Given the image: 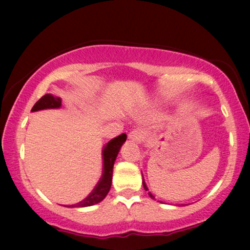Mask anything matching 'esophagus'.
I'll use <instances>...</instances> for the list:
<instances>
[{
    "label": "esophagus",
    "instance_id": "34e87169",
    "mask_svg": "<svg viewBox=\"0 0 250 250\" xmlns=\"http://www.w3.org/2000/svg\"><path fill=\"white\" fill-rule=\"evenodd\" d=\"M128 138L133 140V141H135V142H142L146 138V134H145V132L142 131V129L135 128V129H133V131L129 132Z\"/></svg>",
    "mask_w": 250,
    "mask_h": 250
}]
</instances>
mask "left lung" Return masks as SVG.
Returning <instances> with one entry per match:
<instances>
[{
  "label": "left lung",
  "instance_id": "left-lung-1",
  "mask_svg": "<svg viewBox=\"0 0 250 250\" xmlns=\"http://www.w3.org/2000/svg\"><path fill=\"white\" fill-rule=\"evenodd\" d=\"M143 187H145V189H146V191H148V188H146V183H145V181H143ZM148 193H149V196L152 198V199H155V197H153L151 193H150V192H148Z\"/></svg>",
  "mask_w": 250,
  "mask_h": 250
}]
</instances>
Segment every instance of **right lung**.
<instances>
[{"label":"right lung","instance_id":"obj_1","mask_svg":"<svg viewBox=\"0 0 250 250\" xmlns=\"http://www.w3.org/2000/svg\"><path fill=\"white\" fill-rule=\"evenodd\" d=\"M61 105V99L58 97H53L52 94H45L40 99L39 101L34 104L32 111L42 110V109L50 108H59ZM126 141V134H121L117 138L112 139L110 142L107 143V146L104 148V174H102L101 180L99 181L98 186L92 191L90 196L85 198L83 201L76 205H71L70 207H87L100 203L107 196L109 190L111 188V179H112V168L116 157L118 155L119 149L123 143Z\"/></svg>","mask_w":250,"mask_h":250}]
</instances>
